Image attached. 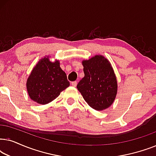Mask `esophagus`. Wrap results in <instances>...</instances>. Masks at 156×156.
Here are the masks:
<instances>
[{"mask_svg": "<svg viewBox=\"0 0 156 156\" xmlns=\"http://www.w3.org/2000/svg\"><path fill=\"white\" fill-rule=\"evenodd\" d=\"M71 84H72V87H75L76 86V84H77V82H76V81H75V82H72L71 83Z\"/></svg>", "mask_w": 156, "mask_h": 156, "instance_id": "obj_1", "label": "esophagus"}]
</instances>
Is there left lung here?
Listing matches in <instances>:
<instances>
[{
  "mask_svg": "<svg viewBox=\"0 0 156 156\" xmlns=\"http://www.w3.org/2000/svg\"><path fill=\"white\" fill-rule=\"evenodd\" d=\"M84 76L76 88L94 109L102 111L114 103L118 89L117 80L110 62L103 55H95L82 62Z\"/></svg>",
  "mask_w": 156,
  "mask_h": 156,
  "instance_id": "obj_1",
  "label": "left lung"
}]
</instances>
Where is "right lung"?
<instances>
[{
    "instance_id": "add662e5",
    "label": "right lung",
    "mask_w": 156,
    "mask_h": 156,
    "mask_svg": "<svg viewBox=\"0 0 156 156\" xmlns=\"http://www.w3.org/2000/svg\"><path fill=\"white\" fill-rule=\"evenodd\" d=\"M69 86L67 74L61 69L59 61L51 62L49 56L38 61L26 82L30 98L40 104L50 103Z\"/></svg>"
}]
</instances>
